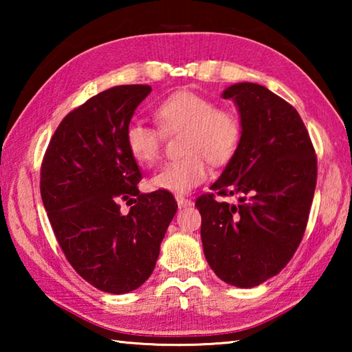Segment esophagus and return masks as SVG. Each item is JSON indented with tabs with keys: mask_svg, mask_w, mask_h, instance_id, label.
Instances as JSON below:
<instances>
[{
	"mask_svg": "<svg viewBox=\"0 0 352 352\" xmlns=\"http://www.w3.org/2000/svg\"><path fill=\"white\" fill-rule=\"evenodd\" d=\"M177 204L180 208H186V206H192L194 201L190 199H184L182 195H177Z\"/></svg>",
	"mask_w": 352,
	"mask_h": 352,
	"instance_id": "34e87169",
	"label": "esophagus"
}]
</instances>
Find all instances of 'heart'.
Wrapping results in <instances>:
<instances>
[{
  "instance_id": "b5f03b06",
  "label": "heart",
  "mask_w": 352,
  "mask_h": 352,
  "mask_svg": "<svg viewBox=\"0 0 352 352\" xmlns=\"http://www.w3.org/2000/svg\"><path fill=\"white\" fill-rule=\"evenodd\" d=\"M163 133L183 132L182 158L166 163L151 178V186L186 194L208 177V162L225 164L241 141V122L233 111L216 109L211 99L194 91H177L153 109ZM159 130V131H160ZM148 124L135 121L126 129V147L136 163L153 166L162 157L163 135Z\"/></svg>"
}]
</instances>
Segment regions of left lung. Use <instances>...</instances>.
Segmentation results:
<instances>
[{"instance_id": "obj_1", "label": "left lung", "mask_w": 352, "mask_h": 352, "mask_svg": "<svg viewBox=\"0 0 352 352\" xmlns=\"http://www.w3.org/2000/svg\"><path fill=\"white\" fill-rule=\"evenodd\" d=\"M223 99L236 104L241 141L210 194L195 200L201 243L214 273L236 287H254L278 275L306 231L317 155L298 111L269 88L234 83ZM236 195L239 204L217 202Z\"/></svg>"}]
</instances>
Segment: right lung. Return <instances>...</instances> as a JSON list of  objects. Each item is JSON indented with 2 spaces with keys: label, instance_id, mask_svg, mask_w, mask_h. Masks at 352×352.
<instances>
[{
  "label": "right lung",
  "instance_id": "right-lung-1",
  "mask_svg": "<svg viewBox=\"0 0 352 352\" xmlns=\"http://www.w3.org/2000/svg\"><path fill=\"white\" fill-rule=\"evenodd\" d=\"M148 85H119L68 113L41 163L40 192L58 245L73 269L107 294H129L152 275L177 212L168 190L141 194V170L126 129ZM122 199L133 201L127 214Z\"/></svg>",
  "mask_w": 352,
  "mask_h": 352
}]
</instances>
